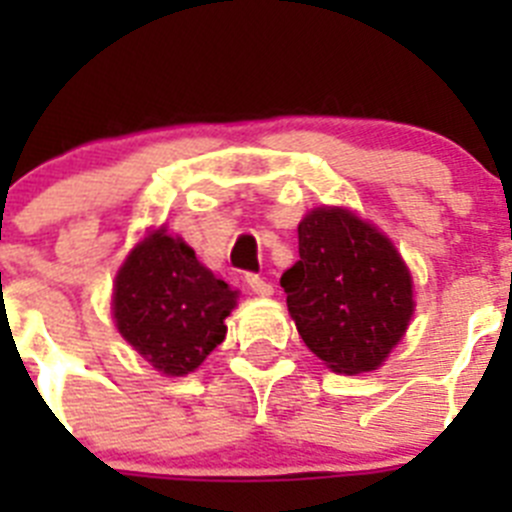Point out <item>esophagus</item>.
I'll use <instances>...</instances> for the list:
<instances>
[{"instance_id":"obj_1","label":"esophagus","mask_w":512,"mask_h":512,"mask_svg":"<svg viewBox=\"0 0 512 512\" xmlns=\"http://www.w3.org/2000/svg\"><path fill=\"white\" fill-rule=\"evenodd\" d=\"M246 284L253 295H261V297L271 295V284L266 282L264 277H259V274H246Z\"/></svg>"}]
</instances>
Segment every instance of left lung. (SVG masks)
I'll use <instances>...</instances> for the list:
<instances>
[{
  "label": "left lung",
  "instance_id": "8db88e82",
  "mask_svg": "<svg viewBox=\"0 0 512 512\" xmlns=\"http://www.w3.org/2000/svg\"><path fill=\"white\" fill-rule=\"evenodd\" d=\"M297 238L300 261L282 287L302 341L333 372H372L413 318L408 266L387 235L346 210H312Z\"/></svg>",
  "mask_w": 512,
  "mask_h": 512
}]
</instances>
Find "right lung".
<instances>
[{
	"instance_id": "right-lung-1",
	"label": "right lung",
	"mask_w": 512,
	"mask_h": 512,
	"mask_svg": "<svg viewBox=\"0 0 512 512\" xmlns=\"http://www.w3.org/2000/svg\"><path fill=\"white\" fill-rule=\"evenodd\" d=\"M235 292L164 230L138 243L115 279L117 330L158 372H194L225 338Z\"/></svg>"
}]
</instances>
